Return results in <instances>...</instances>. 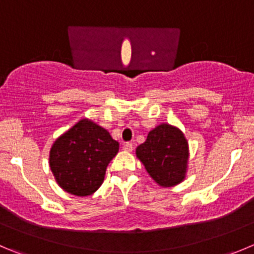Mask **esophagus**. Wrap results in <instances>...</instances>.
I'll return each mask as SVG.
<instances>
[{
	"instance_id": "34e87169",
	"label": "esophagus",
	"mask_w": 254,
	"mask_h": 254,
	"mask_svg": "<svg viewBox=\"0 0 254 254\" xmlns=\"http://www.w3.org/2000/svg\"><path fill=\"white\" fill-rule=\"evenodd\" d=\"M132 149H134V145H132V143H129V141H127V143L124 144V150L132 151Z\"/></svg>"
}]
</instances>
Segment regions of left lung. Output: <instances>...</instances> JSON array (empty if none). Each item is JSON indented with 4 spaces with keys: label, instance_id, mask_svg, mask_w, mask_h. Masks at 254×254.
Instances as JSON below:
<instances>
[{
    "label": "left lung",
    "instance_id": "1",
    "mask_svg": "<svg viewBox=\"0 0 254 254\" xmlns=\"http://www.w3.org/2000/svg\"><path fill=\"white\" fill-rule=\"evenodd\" d=\"M136 156L156 183L164 188L173 187L186 177L188 143L181 130L162 124L136 148Z\"/></svg>",
    "mask_w": 254,
    "mask_h": 254
}]
</instances>
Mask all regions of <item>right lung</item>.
Instances as JSON below:
<instances>
[{
	"instance_id": "right-lung-1",
	"label": "right lung",
	"mask_w": 254,
	"mask_h": 254,
	"mask_svg": "<svg viewBox=\"0 0 254 254\" xmlns=\"http://www.w3.org/2000/svg\"><path fill=\"white\" fill-rule=\"evenodd\" d=\"M119 150L108 130L82 119L63 134L50 151V168L59 186L77 196L99 189L106 167Z\"/></svg>"
}]
</instances>
